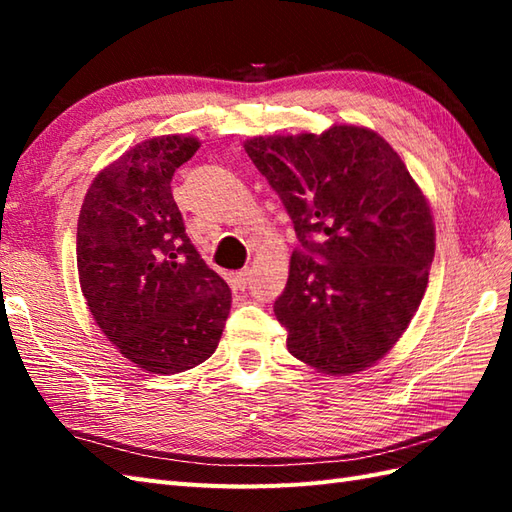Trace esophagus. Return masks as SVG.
I'll list each match as a JSON object with an SVG mask.
<instances>
[{
	"label": "esophagus",
	"mask_w": 512,
	"mask_h": 512,
	"mask_svg": "<svg viewBox=\"0 0 512 512\" xmlns=\"http://www.w3.org/2000/svg\"><path fill=\"white\" fill-rule=\"evenodd\" d=\"M248 281H250V273H248V268H244V270H239V273L235 275V286L237 288H246L248 286Z\"/></svg>",
	"instance_id": "1"
}]
</instances>
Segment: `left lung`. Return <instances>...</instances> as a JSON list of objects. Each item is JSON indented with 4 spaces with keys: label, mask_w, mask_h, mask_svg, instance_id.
<instances>
[{
    "label": "left lung",
    "mask_w": 512,
    "mask_h": 512,
    "mask_svg": "<svg viewBox=\"0 0 512 512\" xmlns=\"http://www.w3.org/2000/svg\"><path fill=\"white\" fill-rule=\"evenodd\" d=\"M244 149L299 239L275 301L288 352L319 372H361L394 347L427 290L436 253L427 198L365 127L259 136Z\"/></svg>",
    "instance_id": "obj_1"
}]
</instances>
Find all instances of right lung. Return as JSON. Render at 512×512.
<instances>
[{"instance_id":"add662e5","label":"right lung","mask_w":512,"mask_h":512,"mask_svg":"<svg viewBox=\"0 0 512 512\" xmlns=\"http://www.w3.org/2000/svg\"><path fill=\"white\" fill-rule=\"evenodd\" d=\"M200 143L158 136L105 167L85 193L76 266L94 321L151 374L204 363L224 330L231 288L184 233L171 178Z\"/></svg>"}]
</instances>
